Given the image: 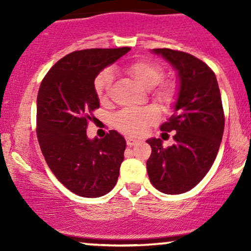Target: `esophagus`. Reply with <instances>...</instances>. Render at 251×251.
I'll return each mask as SVG.
<instances>
[{
    "label": "esophagus",
    "mask_w": 251,
    "mask_h": 251,
    "mask_svg": "<svg viewBox=\"0 0 251 251\" xmlns=\"http://www.w3.org/2000/svg\"><path fill=\"white\" fill-rule=\"evenodd\" d=\"M126 143H127L128 146H133L137 145V144L139 143V140L134 139V138H126Z\"/></svg>",
    "instance_id": "1"
}]
</instances>
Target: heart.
I'll use <instances>...</instances> for the list:
<instances>
[{
  "mask_svg": "<svg viewBox=\"0 0 251 251\" xmlns=\"http://www.w3.org/2000/svg\"><path fill=\"white\" fill-rule=\"evenodd\" d=\"M126 73L144 89H152L159 85L164 79V71L157 63L139 60L134 61L126 67ZM113 74L111 71H102L96 77L94 88L99 100L105 102L108 99ZM176 89L172 85H162L152 91V98L155 102L163 107H169L175 101ZM159 119V112L153 106H146L139 109L125 108L118 112L113 118L116 128L122 133L131 137L142 135L146 128L152 126Z\"/></svg>",
  "mask_w": 251,
  "mask_h": 251,
  "instance_id": "b5f03b06",
  "label": "heart"
}]
</instances>
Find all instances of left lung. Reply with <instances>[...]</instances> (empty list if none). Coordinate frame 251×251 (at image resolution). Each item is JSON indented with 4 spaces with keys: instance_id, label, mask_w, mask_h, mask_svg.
<instances>
[{
    "instance_id": "8db88e82",
    "label": "left lung",
    "mask_w": 251,
    "mask_h": 251,
    "mask_svg": "<svg viewBox=\"0 0 251 251\" xmlns=\"http://www.w3.org/2000/svg\"><path fill=\"white\" fill-rule=\"evenodd\" d=\"M171 63L178 74V94L174 114L160 126L175 131L174 145L150 138L152 152L146 162L150 181L168 195L195 188L205 177L217 157L224 131L221 92L214 72L194 55L169 48L152 50Z\"/></svg>"
}]
</instances>
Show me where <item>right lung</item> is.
<instances>
[{
  "label": "right lung",
  "mask_w": 251,
  "mask_h": 251,
  "mask_svg": "<svg viewBox=\"0 0 251 251\" xmlns=\"http://www.w3.org/2000/svg\"><path fill=\"white\" fill-rule=\"evenodd\" d=\"M129 50L73 51L50 68L39 88L36 133L42 154L57 179L81 197L106 195L119 177L125 138L111 129L102 139H89L86 129L100 106L94 80Z\"/></svg>",
  "instance_id": "obj_1"
}]
</instances>
